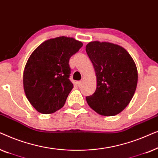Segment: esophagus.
Wrapping results in <instances>:
<instances>
[{
  "mask_svg": "<svg viewBox=\"0 0 158 158\" xmlns=\"http://www.w3.org/2000/svg\"><path fill=\"white\" fill-rule=\"evenodd\" d=\"M82 84H83V82H82V81H77V85L78 86V87H81V86L82 85Z\"/></svg>",
  "mask_w": 158,
  "mask_h": 158,
  "instance_id": "esophagus-1",
  "label": "esophagus"
}]
</instances>
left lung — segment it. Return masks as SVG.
I'll list each match as a JSON object with an SVG mask.
<instances>
[{
  "instance_id": "obj_1",
  "label": "left lung",
  "mask_w": 158,
  "mask_h": 158,
  "mask_svg": "<svg viewBox=\"0 0 158 158\" xmlns=\"http://www.w3.org/2000/svg\"><path fill=\"white\" fill-rule=\"evenodd\" d=\"M85 50L97 78L95 93L86 97L88 104L102 116L119 114L130 102L137 85V69L126 49L119 45L98 41Z\"/></svg>"
}]
</instances>
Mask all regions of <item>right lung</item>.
I'll use <instances>...</instances> for the list:
<instances>
[{
  "label": "right lung",
  "instance_id": "right-lung-1",
  "mask_svg": "<svg viewBox=\"0 0 158 158\" xmlns=\"http://www.w3.org/2000/svg\"><path fill=\"white\" fill-rule=\"evenodd\" d=\"M83 46L66 36L50 39L30 56L23 71V88L36 111L48 114L61 109L73 88L69 60Z\"/></svg>",
  "mask_w": 158,
  "mask_h": 158
}]
</instances>
